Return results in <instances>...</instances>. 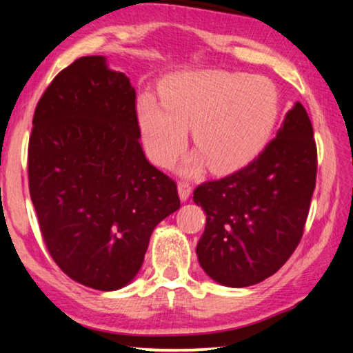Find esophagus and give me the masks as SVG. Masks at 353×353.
<instances>
[{
  "mask_svg": "<svg viewBox=\"0 0 353 353\" xmlns=\"http://www.w3.org/2000/svg\"><path fill=\"white\" fill-rule=\"evenodd\" d=\"M177 191H179V198H181V201H187L191 194V185L188 182H179Z\"/></svg>",
  "mask_w": 353,
  "mask_h": 353,
  "instance_id": "1",
  "label": "esophagus"
}]
</instances>
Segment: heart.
Returning <instances> with one entry per match:
<instances>
[{
    "label": "heart",
    "mask_w": 353,
    "mask_h": 353,
    "mask_svg": "<svg viewBox=\"0 0 353 353\" xmlns=\"http://www.w3.org/2000/svg\"><path fill=\"white\" fill-rule=\"evenodd\" d=\"M280 113L274 83L263 76L199 71L172 77L162 88V104L151 97L139 103V124L149 159L170 168L183 152L191 128L198 152L182 163L185 174L202 166L235 171L271 140Z\"/></svg>",
    "instance_id": "heart-1"
}]
</instances>
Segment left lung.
Segmentation results:
<instances>
[{"instance_id": "1", "label": "left lung", "mask_w": 353, "mask_h": 353, "mask_svg": "<svg viewBox=\"0 0 353 353\" xmlns=\"http://www.w3.org/2000/svg\"><path fill=\"white\" fill-rule=\"evenodd\" d=\"M316 171L312 121L296 103L259 157L194 190L193 201L207 214L196 248L202 270L232 288L276 274L302 238Z\"/></svg>"}]
</instances>
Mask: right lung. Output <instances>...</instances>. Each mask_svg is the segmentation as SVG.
<instances>
[{
    "label": "right lung",
    "instance_id": "right-lung-1",
    "mask_svg": "<svg viewBox=\"0 0 353 353\" xmlns=\"http://www.w3.org/2000/svg\"><path fill=\"white\" fill-rule=\"evenodd\" d=\"M28 148L29 193L52 260L99 291L140 271L152 230L181 207L176 182L145 157L129 77L81 57L41 94Z\"/></svg>",
    "mask_w": 353,
    "mask_h": 353
}]
</instances>
